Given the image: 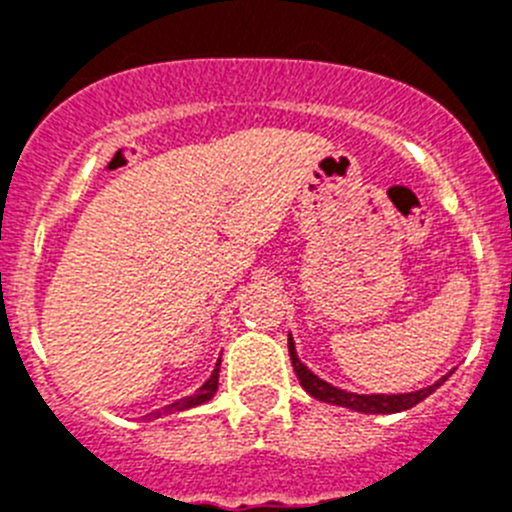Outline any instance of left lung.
Returning a JSON list of instances; mask_svg holds the SVG:
<instances>
[{"label": "left lung", "instance_id": "left-lung-1", "mask_svg": "<svg viewBox=\"0 0 512 512\" xmlns=\"http://www.w3.org/2000/svg\"><path fill=\"white\" fill-rule=\"evenodd\" d=\"M289 359H292L297 379H300L302 390H305L307 395H312L320 402H328V405H338V408H348L366 415H392V413H402V410H410L413 405H418L420 400L433 395V392H436L438 387L451 377L449 372L446 377L433 382L431 387H423V390H415V392H402V395H359V392H346L341 390V387H333V384L320 379L315 372H310V369L297 359V348H295V341H292V336H289Z\"/></svg>", "mask_w": 512, "mask_h": 512}]
</instances>
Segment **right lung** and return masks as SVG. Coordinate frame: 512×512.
Returning a JSON list of instances; mask_svg holds the SVG:
<instances>
[{
  "instance_id": "add662e5",
  "label": "right lung",
  "mask_w": 512,
  "mask_h": 512,
  "mask_svg": "<svg viewBox=\"0 0 512 512\" xmlns=\"http://www.w3.org/2000/svg\"><path fill=\"white\" fill-rule=\"evenodd\" d=\"M217 377H220V361L215 364V369H212V374L207 377V382L202 384L200 390L194 392V395L189 397H182V400L171 402V405H166V408L161 410H153V413H148L146 418H164V415H174V413H184V410L189 408H197V405H205V402H210L212 397H215L217 392Z\"/></svg>"
}]
</instances>
